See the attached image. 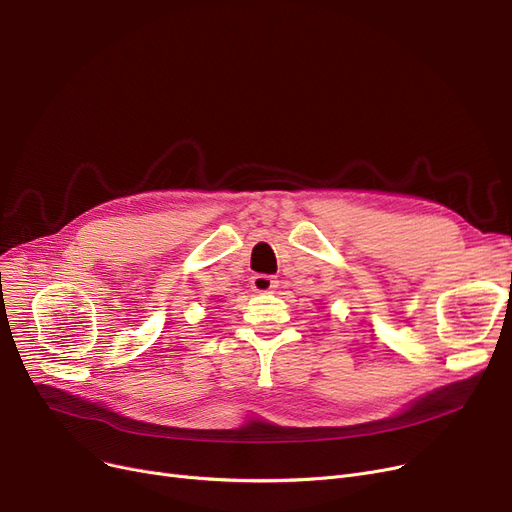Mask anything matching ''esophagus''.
<instances>
[{
  "mask_svg": "<svg viewBox=\"0 0 512 512\" xmlns=\"http://www.w3.org/2000/svg\"><path fill=\"white\" fill-rule=\"evenodd\" d=\"M251 288L255 292H272L274 288H278V280L272 276H265V274H257L251 278Z\"/></svg>",
  "mask_w": 512,
  "mask_h": 512,
  "instance_id": "esophagus-1",
  "label": "esophagus"
}]
</instances>
